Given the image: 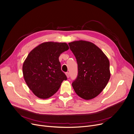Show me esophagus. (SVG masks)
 <instances>
[{
    "label": "esophagus",
    "mask_w": 134,
    "mask_h": 134,
    "mask_svg": "<svg viewBox=\"0 0 134 134\" xmlns=\"http://www.w3.org/2000/svg\"><path fill=\"white\" fill-rule=\"evenodd\" d=\"M66 75L67 78H69V73L68 72H66Z\"/></svg>",
    "instance_id": "34e87169"
}]
</instances>
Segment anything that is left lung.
Here are the masks:
<instances>
[{
	"mask_svg": "<svg viewBox=\"0 0 134 134\" xmlns=\"http://www.w3.org/2000/svg\"><path fill=\"white\" fill-rule=\"evenodd\" d=\"M78 65V74L72 86L81 98L89 100L98 96L110 78L109 62L104 52L91 42L68 43Z\"/></svg>",
	"mask_w": 134,
	"mask_h": 134,
	"instance_id": "obj_1",
	"label": "left lung"
}]
</instances>
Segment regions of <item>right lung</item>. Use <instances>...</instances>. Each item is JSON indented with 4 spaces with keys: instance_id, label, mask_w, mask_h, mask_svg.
<instances>
[{
    "instance_id": "add662e5",
    "label": "right lung",
    "mask_w": 134,
    "mask_h": 134,
    "mask_svg": "<svg viewBox=\"0 0 134 134\" xmlns=\"http://www.w3.org/2000/svg\"><path fill=\"white\" fill-rule=\"evenodd\" d=\"M68 49L66 43L48 42L36 47L28 55L23 64V75L29 88L38 98L51 97L67 79L61 69L59 57Z\"/></svg>"
}]
</instances>
